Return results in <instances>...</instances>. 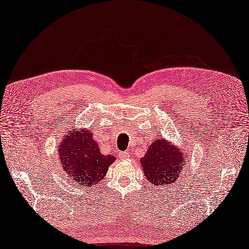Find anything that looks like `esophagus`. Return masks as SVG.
I'll list each match as a JSON object with an SVG mask.
<instances>
[{
	"mask_svg": "<svg viewBox=\"0 0 249 249\" xmlns=\"http://www.w3.org/2000/svg\"><path fill=\"white\" fill-rule=\"evenodd\" d=\"M119 156L122 158V160H127L129 157V152L128 151H124V152H119Z\"/></svg>",
	"mask_w": 249,
	"mask_h": 249,
	"instance_id": "esophagus-1",
	"label": "esophagus"
}]
</instances>
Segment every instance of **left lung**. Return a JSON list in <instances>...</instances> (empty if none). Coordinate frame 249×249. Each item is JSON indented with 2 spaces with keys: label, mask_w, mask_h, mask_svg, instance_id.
Here are the masks:
<instances>
[{
  "label": "left lung",
  "mask_w": 249,
  "mask_h": 249,
  "mask_svg": "<svg viewBox=\"0 0 249 249\" xmlns=\"http://www.w3.org/2000/svg\"><path fill=\"white\" fill-rule=\"evenodd\" d=\"M185 163L183 153L163 139L151 143L145 156L141 158L145 177L155 186L177 182L183 176L182 167Z\"/></svg>",
  "instance_id": "1"
}]
</instances>
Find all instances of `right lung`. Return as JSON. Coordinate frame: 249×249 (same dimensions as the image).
I'll use <instances>...</instances> for the list:
<instances>
[{"label":"right lung","instance_id":"right-lung-1","mask_svg":"<svg viewBox=\"0 0 249 249\" xmlns=\"http://www.w3.org/2000/svg\"><path fill=\"white\" fill-rule=\"evenodd\" d=\"M61 165L72 182L84 187L99 183L115 158L100 153L92 131L70 130L59 146Z\"/></svg>","mask_w":249,"mask_h":249}]
</instances>
